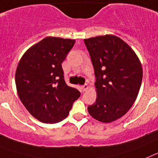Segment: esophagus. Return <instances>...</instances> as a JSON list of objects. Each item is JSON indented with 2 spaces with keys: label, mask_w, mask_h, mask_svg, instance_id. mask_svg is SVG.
<instances>
[{
  "label": "esophagus",
  "mask_w": 158,
  "mask_h": 158,
  "mask_svg": "<svg viewBox=\"0 0 158 158\" xmlns=\"http://www.w3.org/2000/svg\"><path fill=\"white\" fill-rule=\"evenodd\" d=\"M81 88H82V90H83V91H86V90H88V85L87 84H85V85H83V86H82V87H81Z\"/></svg>",
  "instance_id": "esophagus-1"
}]
</instances>
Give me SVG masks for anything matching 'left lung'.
I'll return each mask as SVG.
<instances>
[{
	"label": "left lung",
	"instance_id": "obj_1",
	"mask_svg": "<svg viewBox=\"0 0 158 158\" xmlns=\"http://www.w3.org/2000/svg\"><path fill=\"white\" fill-rule=\"evenodd\" d=\"M94 69L96 102L87 107L92 118L108 123L126 114L135 102L142 80L136 53L114 35L84 39Z\"/></svg>",
	"mask_w": 158,
	"mask_h": 158
}]
</instances>
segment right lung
Listing matches in <instances>:
<instances>
[{"mask_svg":"<svg viewBox=\"0 0 158 158\" xmlns=\"http://www.w3.org/2000/svg\"><path fill=\"white\" fill-rule=\"evenodd\" d=\"M75 40L48 36L26 51L16 68L15 81L20 101L35 118L56 123L68 117L80 96L66 84L62 65Z\"/></svg>","mask_w":158,"mask_h":158,"instance_id":"1","label":"right lung"}]
</instances>
